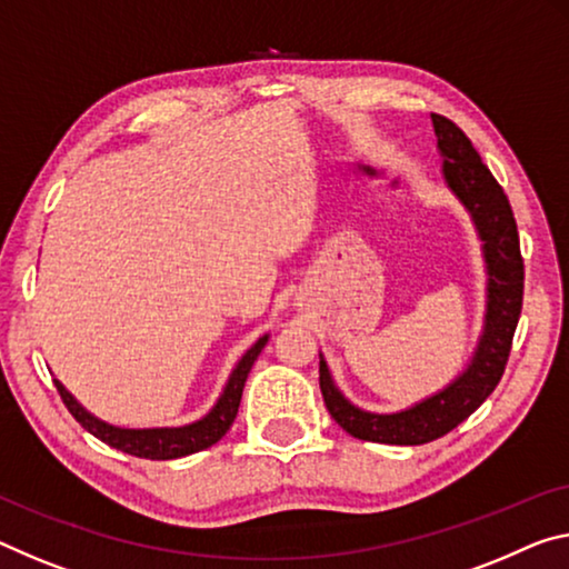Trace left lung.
I'll return each instance as SVG.
<instances>
[{
    "mask_svg": "<svg viewBox=\"0 0 569 569\" xmlns=\"http://www.w3.org/2000/svg\"><path fill=\"white\" fill-rule=\"evenodd\" d=\"M438 139L440 174L456 202L463 207L483 256V323L476 347L453 380L426 398L395 412H372L351 402L333 380L327 357L319 351V385L331 418L349 436L372 443L420 446L436 440L463 422L499 385L507 367L511 339L521 313L525 263L519 252V232L511 204L496 182L479 151L466 133L446 116L430 113Z\"/></svg>",
    "mask_w": 569,
    "mask_h": 569,
    "instance_id": "1",
    "label": "left lung"
}]
</instances>
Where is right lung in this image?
I'll return each mask as SVG.
<instances>
[{"label": "right lung", "instance_id": "add662e5", "mask_svg": "<svg viewBox=\"0 0 569 569\" xmlns=\"http://www.w3.org/2000/svg\"><path fill=\"white\" fill-rule=\"evenodd\" d=\"M268 339L270 333H263V337L252 341V345L246 349V355L238 359V365L232 367L228 382H224L220 398L214 400L212 408L207 410L202 418L184 422V426H161V428L111 426V422L96 418L93 412L86 410L83 405L73 398V392H70L60 380H56V387L70 415H73L90 436H96L98 440H103L106 446L123 450V453L129 456L149 458V461H171V458L192 456L197 450L214 446L224 432L230 430L240 408L242 387H246L250 367L256 365V359L268 345Z\"/></svg>", "mask_w": 569, "mask_h": 569}]
</instances>
